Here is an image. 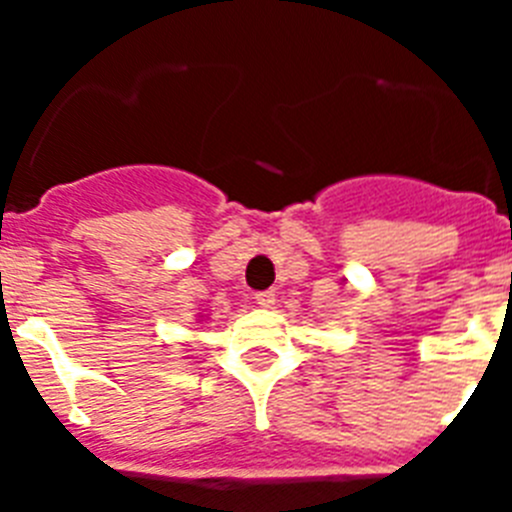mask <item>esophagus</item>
Masks as SVG:
<instances>
[{
	"label": "esophagus",
	"mask_w": 512,
	"mask_h": 512,
	"mask_svg": "<svg viewBox=\"0 0 512 512\" xmlns=\"http://www.w3.org/2000/svg\"><path fill=\"white\" fill-rule=\"evenodd\" d=\"M253 302H256L259 307H271L274 305V292H271V289H266V292H256V295H253Z\"/></svg>",
	"instance_id": "1"
}]
</instances>
